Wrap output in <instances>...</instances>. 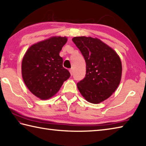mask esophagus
<instances>
[{"instance_id": "obj_1", "label": "esophagus", "mask_w": 146, "mask_h": 146, "mask_svg": "<svg viewBox=\"0 0 146 146\" xmlns=\"http://www.w3.org/2000/svg\"><path fill=\"white\" fill-rule=\"evenodd\" d=\"M70 71V73L71 74V75H73V70L72 68H71V69L69 70Z\"/></svg>"}]
</instances>
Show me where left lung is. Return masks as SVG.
Wrapping results in <instances>:
<instances>
[{"mask_svg": "<svg viewBox=\"0 0 146 146\" xmlns=\"http://www.w3.org/2000/svg\"><path fill=\"white\" fill-rule=\"evenodd\" d=\"M86 62L85 77L77 84L80 92L88 102L98 104L112 95L121 80L120 58L101 40L76 36L72 39Z\"/></svg>", "mask_w": 146, "mask_h": 146, "instance_id": "1", "label": "left lung"}]
</instances>
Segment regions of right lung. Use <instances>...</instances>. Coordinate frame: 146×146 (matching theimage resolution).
I'll return each mask as SVG.
<instances>
[{"label":"right lung","instance_id":"obj_1","mask_svg":"<svg viewBox=\"0 0 146 146\" xmlns=\"http://www.w3.org/2000/svg\"><path fill=\"white\" fill-rule=\"evenodd\" d=\"M66 37L54 36L28 48L22 61V76L25 85L37 98L47 99L59 90L70 73L62 66L59 56Z\"/></svg>","mask_w":146,"mask_h":146}]
</instances>
